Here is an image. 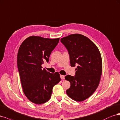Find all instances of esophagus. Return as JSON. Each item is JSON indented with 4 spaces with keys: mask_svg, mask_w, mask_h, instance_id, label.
<instances>
[{
    "mask_svg": "<svg viewBox=\"0 0 120 120\" xmlns=\"http://www.w3.org/2000/svg\"><path fill=\"white\" fill-rule=\"evenodd\" d=\"M60 78L62 79H64L65 78V76L64 75H60Z\"/></svg>",
    "mask_w": 120,
    "mask_h": 120,
    "instance_id": "1",
    "label": "esophagus"
}]
</instances>
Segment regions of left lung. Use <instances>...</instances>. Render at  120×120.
<instances>
[{
  "label": "left lung",
  "instance_id": "obj_1",
  "mask_svg": "<svg viewBox=\"0 0 120 120\" xmlns=\"http://www.w3.org/2000/svg\"><path fill=\"white\" fill-rule=\"evenodd\" d=\"M61 42L68 50L71 66L77 65L75 76L68 75L65 77L71 84L66 93L76 101H83L90 97L99 86L102 73L101 53L90 39L80 34L62 38Z\"/></svg>",
  "mask_w": 120,
  "mask_h": 120
}]
</instances>
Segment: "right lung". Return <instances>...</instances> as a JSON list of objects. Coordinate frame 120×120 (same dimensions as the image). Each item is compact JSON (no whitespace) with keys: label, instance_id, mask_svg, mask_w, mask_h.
Listing matches in <instances>:
<instances>
[{"label":"right lung","instance_id":"right-lung-1","mask_svg":"<svg viewBox=\"0 0 120 120\" xmlns=\"http://www.w3.org/2000/svg\"><path fill=\"white\" fill-rule=\"evenodd\" d=\"M59 39L32 36L25 39L19 48L17 67L23 91L34 104L40 105L47 102L53 87L61 80L58 72L51 73L42 67L44 62H48Z\"/></svg>","mask_w":120,"mask_h":120}]
</instances>
